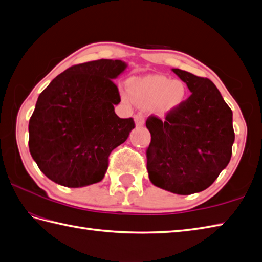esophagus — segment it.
<instances>
[{"label":"esophagus","mask_w":262,"mask_h":262,"mask_svg":"<svg viewBox=\"0 0 262 262\" xmlns=\"http://www.w3.org/2000/svg\"><path fill=\"white\" fill-rule=\"evenodd\" d=\"M134 120H135L136 126H143L144 124H145V119H144V116L142 114H137L134 117Z\"/></svg>","instance_id":"esophagus-1"}]
</instances>
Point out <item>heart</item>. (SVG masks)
Here are the masks:
<instances>
[{
	"label": "heart",
	"instance_id": "heart-1",
	"mask_svg": "<svg viewBox=\"0 0 262 262\" xmlns=\"http://www.w3.org/2000/svg\"><path fill=\"white\" fill-rule=\"evenodd\" d=\"M133 101L142 107H149L159 116H166L178 111L187 99L185 83L160 74L134 77L127 83ZM126 102L130 100L122 96Z\"/></svg>",
	"mask_w": 262,
	"mask_h": 262
}]
</instances>
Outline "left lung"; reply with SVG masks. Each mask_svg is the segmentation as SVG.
<instances>
[{
	"label": "left lung",
	"mask_w": 262,
	"mask_h": 262,
	"mask_svg": "<svg viewBox=\"0 0 262 262\" xmlns=\"http://www.w3.org/2000/svg\"><path fill=\"white\" fill-rule=\"evenodd\" d=\"M172 72L191 96L165 120L148 117L147 171L154 186L190 194L207 189L229 164L235 138L233 114L210 80L179 69Z\"/></svg>",
	"instance_id": "8db88e82"
}]
</instances>
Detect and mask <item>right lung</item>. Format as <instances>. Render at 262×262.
<instances>
[{
	"mask_svg": "<svg viewBox=\"0 0 262 262\" xmlns=\"http://www.w3.org/2000/svg\"><path fill=\"white\" fill-rule=\"evenodd\" d=\"M126 69L119 59L74 65L39 94L29 120V149L48 179L69 188L103 179L111 151L135 127L114 107L120 97L113 80Z\"/></svg>",
	"mask_w": 262,
	"mask_h": 262,
	"instance_id": "right-lung-1",
	"label": "right lung"
}]
</instances>
